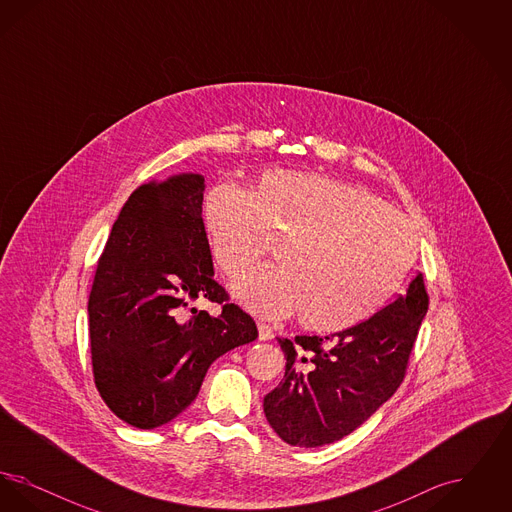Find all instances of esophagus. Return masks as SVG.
<instances>
[{"label": "esophagus", "instance_id": "obj_1", "mask_svg": "<svg viewBox=\"0 0 512 512\" xmlns=\"http://www.w3.org/2000/svg\"><path fill=\"white\" fill-rule=\"evenodd\" d=\"M257 330H259V340L268 341L274 338V332H272V328L265 324V322H257Z\"/></svg>", "mask_w": 512, "mask_h": 512}]
</instances>
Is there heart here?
<instances>
[{"label":"heart","instance_id":"1","mask_svg":"<svg viewBox=\"0 0 512 512\" xmlns=\"http://www.w3.org/2000/svg\"><path fill=\"white\" fill-rule=\"evenodd\" d=\"M213 259L226 276L255 265L274 240L278 263L232 286L249 311L299 313L313 332H341L380 311L416 259L407 219L365 190L317 172L267 171L247 190L213 186L201 203Z\"/></svg>","mask_w":512,"mask_h":512}]
</instances>
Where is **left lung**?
<instances>
[{"label": "left lung", "instance_id": "8db88e82", "mask_svg": "<svg viewBox=\"0 0 512 512\" xmlns=\"http://www.w3.org/2000/svg\"><path fill=\"white\" fill-rule=\"evenodd\" d=\"M426 311L418 272L407 292L353 328L278 340L286 372L263 403L272 430L297 447L328 445L357 430L403 382Z\"/></svg>", "mask_w": 512, "mask_h": 512}]
</instances>
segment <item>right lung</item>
<instances>
[{
  "instance_id": "1",
  "label": "right lung",
  "mask_w": 512,
  "mask_h": 512,
  "mask_svg": "<svg viewBox=\"0 0 512 512\" xmlns=\"http://www.w3.org/2000/svg\"><path fill=\"white\" fill-rule=\"evenodd\" d=\"M205 178L140 186L99 257L88 301L94 380L126 424L153 430L186 411L220 355L257 338L253 318L215 282L201 220ZM223 305L217 318L191 303Z\"/></svg>"
}]
</instances>
